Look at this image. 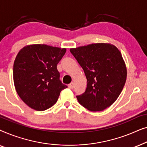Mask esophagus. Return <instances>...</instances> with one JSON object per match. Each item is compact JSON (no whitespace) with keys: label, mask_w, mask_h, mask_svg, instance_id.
Segmentation results:
<instances>
[{"label":"esophagus","mask_w":147,"mask_h":147,"mask_svg":"<svg viewBox=\"0 0 147 147\" xmlns=\"http://www.w3.org/2000/svg\"><path fill=\"white\" fill-rule=\"evenodd\" d=\"M68 88H70V89H73L74 88V83H71L68 85Z\"/></svg>","instance_id":"34e87169"}]
</instances>
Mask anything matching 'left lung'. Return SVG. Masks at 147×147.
Returning <instances> with one entry per match:
<instances>
[{"label": "left lung", "mask_w": 147, "mask_h": 147, "mask_svg": "<svg viewBox=\"0 0 147 147\" xmlns=\"http://www.w3.org/2000/svg\"><path fill=\"white\" fill-rule=\"evenodd\" d=\"M83 69L87 88L76 96L79 103L92 112L112 105L121 93L126 80V68L121 53L114 45L94 43L70 49Z\"/></svg>", "instance_id": "left-lung-1"}]
</instances>
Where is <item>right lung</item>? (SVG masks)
<instances>
[{"instance_id": "right-lung-1", "label": "right lung", "mask_w": 147, "mask_h": 147, "mask_svg": "<svg viewBox=\"0 0 147 147\" xmlns=\"http://www.w3.org/2000/svg\"><path fill=\"white\" fill-rule=\"evenodd\" d=\"M66 49L47 45H31L17 54L13 65L15 89L30 108L43 111L57 102L60 92L67 88L60 80L57 65Z\"/></svg>"}]
</instances>
